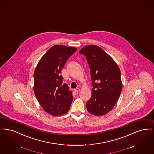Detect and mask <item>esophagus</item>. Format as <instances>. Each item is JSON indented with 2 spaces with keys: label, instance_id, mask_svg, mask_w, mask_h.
<instances>
[{
  "label": "esophagus",
  "instance_id": "obj_1",
  "mask_svg": "<svg viewBox=\"0 0 154 154\" xmlns=\"http://www.w3.org/2000/svg\"><path fill=\"white\" fill-rule=\"evenodd\" d=\"M74 91L75 93H78L80 91V88H77L76 89H74Z\"/></svg>",
  "mask_w": 154,
  "mask_h": 154
}]
</instances>
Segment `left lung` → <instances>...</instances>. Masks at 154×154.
<instances>
[{
	"instance_id": "1",
	"label": "left lung",
	"mask_w": 154,
	"mask_h": 154,
	"mask_svg": "<svg viewBox=\"0 0 154 154\" xmlns=\"http://www.w3.org/2000/svg\"><path fill=\"white\" fill-rule=\"evenodd\" d=\"M79 53L86 56L92 81L87 110L95 116L105 115L113 108L120 97L122 87L120 69L114 60L97 45L83 47Z\"/></svg>"
}]
</instances>
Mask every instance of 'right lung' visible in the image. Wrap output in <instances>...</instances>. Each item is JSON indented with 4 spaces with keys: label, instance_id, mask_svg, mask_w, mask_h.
<instances>
[{
    "label": "right lung",
    "instance_id": "right-lung-1",
    "mask_svg": "<svg viewBox=\"0 0 154 154\" xmlns=\"http://www.w3.org/2000/svg\"><path fill=\"white\" fill-rule=\"evenodd\" d=\"M76 51L75 47L54 45L42 57L35 69V95L43 109L54 116L67 113L72 102V93L67 84H63L60 73Z\"/></svg>",
    "mask_w": 154,
    "mask_h": 154
}]
</instances>
